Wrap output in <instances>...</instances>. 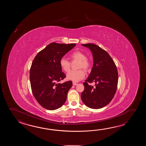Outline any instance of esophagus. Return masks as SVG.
<instances>
[{"label": "esophagus", "mask_w": 146, "mask_h": 146, "mask_svg": "<svg viewBox=\"0 0 146 146\" xmlns=\"http://www.w3.org/2000/svg\"><path fill=\"white\" fill-rule=\"evenodd\" d=\"M72 84H73L74 86H77V85H78V84H77V83H75V82H73V83H72Z\"/></svg>", "instance_id": "34e87169"}]
</instances>
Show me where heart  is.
I'll return each instance as SVG.
<instances>
[{"label":"heart","mask_w":146,"mask_h":146,"mask_svg":"<svg viewBox=\"0 0 146 146\" xmlns=\"http://www.w3.org/2000/svg\"><path fill=\"white\" fill-rule=\"evenodd\" d=\"M70 57L72 62L78 61L77 68L80 69L70 71L66 75V78L69 80L78 82L83 79L85 76V73L81 69L85 71H88L90 69V61L87 59L86 55L83 52L78 50L72 52L70 55ZM59 65L64 72H68L70 70L71 63L64 57H62L59 60Z\"/></svg>","instance_id":"b5f03b06"}]
</instances>
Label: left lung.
<instances>
[{
	"label": "left lung",
	"mask_w": 146,
	"mask_h": 146,
	"mask_svg": "<svg viewBox=\"0 0 146 146\" xmlns=\"http://www.w3.org/2000/svg\"><path fill=\"white\" fill-rule=\"evenodd\" d=\"M92 53L93 65L86 82L81 98L84 104L93 109L102 108L110 102L117 90L118 75L115 63L109 53L102 48L92 43L82 44ZM93 82L95 87L88 82Z\"/></svg>",
	"instance_id": "obj_1"
}]
</instances>
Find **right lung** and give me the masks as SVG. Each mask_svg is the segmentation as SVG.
<instances>
[{
	"mask_svg": "<svg viewBox=\"0 0 146 146\" xmlns=\"http://www.w3.org/2000/svg\"><path fill=\"white\" fill-rule=\"evenodd\" d=\"M76 45L52 43L33 59L30 70L31 89L35 99L45 109L55 110L65 103L72 82L59 83L66 77L59 60Z\"/></svg>",
	"mask_w": 146,
	"mask_h": 146,
	"instance_id": "obj_1",
	"label": "right lung"
}]
</instances>
